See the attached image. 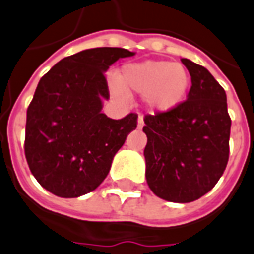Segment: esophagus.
<instances>
[{
	"label": "esophagus",
	"mask_w": 254,
	"mask_h": 254,
	"mask_svg": "<svg viewBox=\"0 0 254 254\" xmlns=\"http://www.w3.org/2000/svg\"><path fill=\"white\" fill-rule=\"evenodd\" d=\"M137 127H139V128H143V127H144L143 115H139V118H137Z\"/></svg>",
	"instance_id": "esophagus-1"
}]
</instances>
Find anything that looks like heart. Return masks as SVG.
Segmentation results:
<instances>
[{
  "label": "heart",
  "mask_w": 254,
  "mask_h": 254,
  "mask_svg": "<svg viewBox=\"0 0 254 254\" xmlns=\"http://www.w3.org/2000/svg\"><path fill=\"white\" fill-rule=\"evenodd\" d=\"M190 82V73L181 64L147 60L123 66L111 90L118 98H125L126 92L143 94L148 109L166 113L184 102Z\"/></svg>",
  "instance_id": "heart-1"
}]
</instances>
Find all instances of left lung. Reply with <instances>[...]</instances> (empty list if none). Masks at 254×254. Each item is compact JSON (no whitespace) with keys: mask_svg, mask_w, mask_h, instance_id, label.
I'll return each instance as SVG.
<instances>
[{"mask_svg":"<svg viewBox=\"0 0 254 254\" xmlns=\"http://www.w3.org/2000/svg\"><path fill=\"white\" fill-rule=\"evenodd\" d=\"M191 76L186 101L144 117L148 186L161 199L188 203L214 188L230 157L227 95L204 66L182 59Z\"/></svg>","mask_w":254,"mask_h":254,"instance_id":"1","label":"left lung"}]
</instances>
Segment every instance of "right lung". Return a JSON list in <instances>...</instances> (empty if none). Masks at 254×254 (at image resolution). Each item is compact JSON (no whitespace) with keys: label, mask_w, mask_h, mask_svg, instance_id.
Returning a JSON list of instances; mask_svg holds the SVG:
<instances>
[{"label":"right lung","mask_w":254,"mask_h":254,"mask_svg":"<svg viewBox=\"0 0 254 254\" xmlns=\"http://www.w3.org/2000/svg\"><path fill=\"white\" fill-rule=\"evenodd\" d=\"M125 48L101 47L64 58L40 78L27 109L24 155L46 190L77 198L106 178L126 137L136 128L137 115L110 119L101 113L110 98L105 72Z\"/></svg>","instance_id":"1"}]
</instances>
